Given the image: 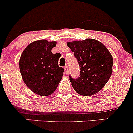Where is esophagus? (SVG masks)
I'll list each match as a JSON object with an SVG mask.
<instances>
[{"mask_svg": "<svg viewBox=\"0 0 133 133\" xmlns=\"http://www.w3.org/2000/svg\"><path fill=\"white\" fill-rule=\"evenodd\" d=\"M64 71H65V74H68V73H69V69H68V66H65L64 67Z\"/></svg>", "mask_w": 133, "mask_h": 133, "instance_id": "obj_1", "label": "esophagus"}]
</instances>
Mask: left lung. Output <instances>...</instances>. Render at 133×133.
<instances>
[{
  "instance_id": "8db88e82",
  "label": "left lung",
  "mask_w": 133,
  "mask_h": 133,
  "mask_svg": "<svg viewBox=\"0 0 133 133\" xmlns=\"http://www.w3.org/2000/svg\"><path fill=\"white\" fill-rule=\"evenodd\" d=\"M74 53L80 68V77L69 76L72 86L82 96H92L103 89L112 72L113 59L110 52L99 41L93 39L67 42Z\"/></svg>"
}]
</instances>
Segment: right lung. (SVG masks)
<instances>
[{
  "mask_svg": "<svg viewBox=\"0 0 133 133\" xmlns=\"http://www.w3.org/2000/svg\"><path fill=\"white\" fill-rule=\"evenodd\" d=\"M56 44L45 39L34 41L27 45L20 58L19 69L24 83L39 96L52 94L62 78L64 70L58 65V53L51 52Z\"/></svg>",
  "mask_w": 133,
  "mask_h": 133,
  "instance_id": "obj_1",
  "label": "right lung"
}]
</instances>
